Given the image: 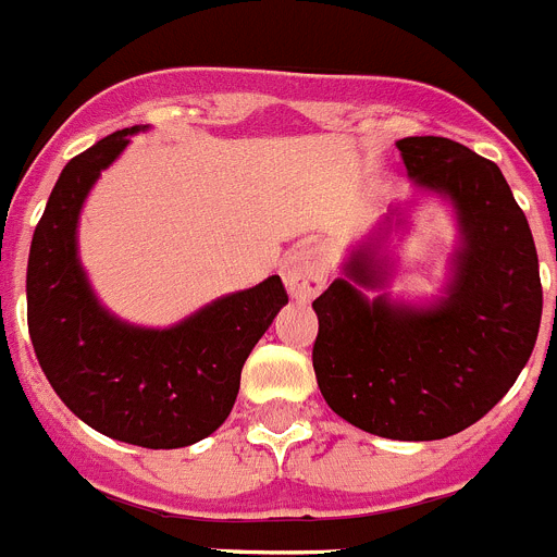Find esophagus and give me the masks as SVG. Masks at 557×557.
I'll use <instances>...</instances> for the list:
<instances>
[{
    "label": "esophagus",
    "mask_w": 557,
    "mask_h": 557,
    "mask_svg": "<svg viewBox=\"0 0 557 557\" xmlns=\"http://www.w3.org/2000/svg\"><path fill=\"white\" fill-rule=\"evenodd\" d=\"M282 275L293 298L312 300L314 295L325 287L329 268H325V259L320 257V251H314V248H295V251L284 259Z\"/></svg>",
    "instance_id": "1"
}]
</instances>
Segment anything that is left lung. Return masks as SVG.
<instances>
[{
    "mask_svg": "<svg viewBox=\"0 0 557 557\" xmlns=\"http://www.w3.org/2000/svg\"><path fill=\"white\" fill-rule=\"evenodd\" d=\"M417 185L450 196L461 221L450 295L425 312L386 298L367 304L345 278L318 300L314 375L325 403L367 433L431 442L475 425L519 379L542 323L539 253L503 171L447 137H403ZM364 287L381 282L364 251L348 264Z\"/></svg>",
    "mask_w": 557,
    "mask_h": 557,
    "instance_id": "8db88e82",
    "label": "left lung"
}]
</instances>
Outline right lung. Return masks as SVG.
Masks as SVG:
<instances>
[{
    "label": "right lung",
    "instance_id": "1",
    "mask_svg": "<svg viewBox=\"0 0 557 557\" xmlns=\"http://www.w3.org/2000/svg\"><path fill=\"white\" fill-rule=\"evenodd\" d=\"M135 132H112L60 173L29 248L27 325L40 370L82 422L126 445L173 450L223 425L245 359L289 298L270 275L168 331L132 329L96 304L76 262V218Z\"/></svg>",
    "mask_w": 557,
    "mask_h": 557
}]
</instances>
